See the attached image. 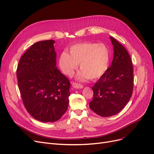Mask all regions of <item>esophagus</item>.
<instances>
[{"label":"esophagus","mask_w":154,"mask_h":154,"mask_svg":"<svg viewBox=\"0 0 154 154\" xmlns=\"http://www.w3.org/2000/svg\"><path fill=\"white\" fill-rule=\"evenodd\" d=\"M72 86L73 88H75V89H82L84 88V86L82 84L77 83V82H72Z\"/></svg>","instance_id":"34e87169"}]
</instances>
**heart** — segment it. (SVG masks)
<instances>
[{"label":"heart","instance_id":"b5f03b06","mask_svg":"<svg viewBox=\"0 0 154 154\" xmlns=\"http://www.w3.org/2000/svg\"><path fill=\"white\" fill-rule=\"evenodd\" d=\"M70 54L63 52L59 58V66L65 75L72 76L80 64L81 70L76 75L79 81L96 79L104 75L109 66L110 50L103 44L82 42L69 49Z\"/></svg>","mask_w":154,"mask_h":154}]
</instances>
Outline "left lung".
<instances>
[{"label": "left lung", "mask_w": 154, "mask_h": 154, "mask_svg": "<svg viewBox=\"0 0 154 154\" xmlns=\"http://www.w3.org/2000/svg\"><path fill=\"white\" fill-rule=\"evenodd\" d=\"M113 45V59L92 87L93 98L89 107L96 114L108 117L116 115L126 105L132 96L134 77L130 56L123 45L110 37Z\"/></svg>", "instance_id": "1"}]
</instances>
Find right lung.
I'll return each mask as SVG.
<instances>
[{"instance_id": "obj_1", "label": "right lung", "mask_w": 154, "mask_h": 154, "mask_svg": "<svg viewBox=\"0 0 154 154\" xmlns=\"http://www.w3.org/2000/svg\"><path fill=\"white\" fill-rule=\"evenodd\" d=\"M53 40L33 44L20 60L16 70L25 109L37 121L54 122L66 111L70 83L57 68Z\"/></svg>"}]
</instances>
